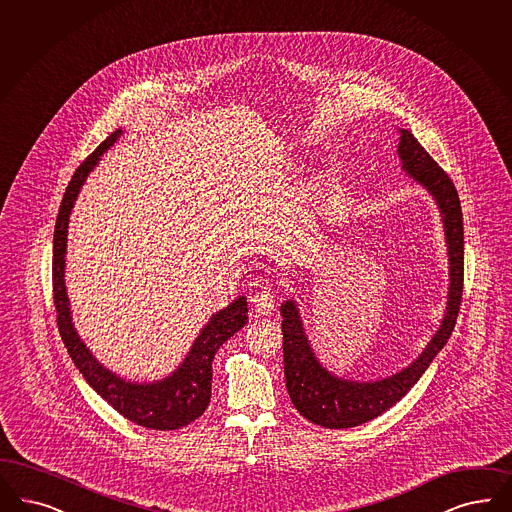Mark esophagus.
Instances as JSON below:
<instances>
[{
    "instance_id": "1",
    "label": "esophagus",
    "mask_w": 512,
    "mask_h": 512,
    "mask_svg": "<svg viewBox=\"0 0 512 512\" xmlns=\"http://www.w3.org/2000/svg\"><path fill=\"white\" fill-rule=\"evenodd\" d=\"M250 302L260 313H271L273 311L275 294L271 290V284L264 277H256V292H254Z\"/></svg>"
}]
</instances>
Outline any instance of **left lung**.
Instances as JSON below:
<instances>
[{
  "label": "left lung",
  "mask_w": 512,
  "mask_h": 512,
  "mask_svg": "<svg viewBox=\"0 0 512 512\" xmlns=\"http://www.w3.org/2000/svg\"><path fill=\"white\" fill-rule=\"evenodd\" d=\"M398 155L402 169L433 193L444 216L448 254H450V300L448 311L433 341L419 359L393 378L381 381H345L328 374L317 359L303 334L298 309L292 302L281 305L283 313V357L286 389L294 408L307 421L326 429H349L381 416L404 397L423 372L429 368L436 353L446 345L454 332L465 277L463 248V212L452 178L436 163L429 152L417 142L410 131H400Z\"/></svg>",
  "instance_id": "1"
}]
</instances>
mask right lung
<instances>
[{"label": "right lung", "instance_id": "right-lung-1", "mask_svg": "<svg viewBox=\"0 0 512 512\" xmlns=\"http://www.w3.org/2000/svg\"><path fill=\"white\" fill-rule=\"evenodd\" d=\"M119 136L121 131L110 134L95 152L77 167L58 209L53 239V300L57 309L58 332L77 370L83 374V378L87 379V383L96 393L121 416L153 431H174L190 425L191 421L203 416V412L207 410L212 383V360L220 345L247 324V300L239 298L224 311L214 315L201 332V336L193 343L184 364L171 378L163 379L159 383H127L114 376L112 372H108L106 368H102L93 359L89 349L79 340L70 317V307L64 288L66 233L79 188L83 186L87 174L93 171L98 157L106 152Z\"/></svg>", "mask_w": 512, "mask_h": 512}]
</instances>
